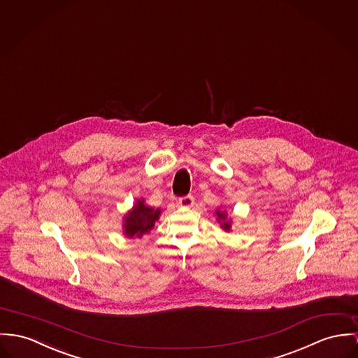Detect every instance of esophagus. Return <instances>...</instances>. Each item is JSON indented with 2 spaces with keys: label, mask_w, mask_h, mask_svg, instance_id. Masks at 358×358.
I'll list each match as a JSON object with an SVG mask.
<instances>
[{
  "label": "esophagus",
  "mask_w": 358,
  "mask_h": 358,
  "mask_svg": "<svg viewBox=\"0 0 358 358\" xmlns=\"http://www.w3.org/2000/svg\"><path fill=\"white\" fill-rule=\"evenodd\" d=\"M193 203H194V199H193L192 194H187V196L178 197V204L181 207H192Z\"/></svg>",
  "instance_id": "34e87169"
}]
</instances>
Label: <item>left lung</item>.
<instances>
[{"label": "left lung", "mask_w": 358, "mask_h": 358, "mask_svg": "<svg viewBox=\"0 0 358 358\" xmlns=\"http://www.w3.org/2000/svg\"><path fill=\"white\" fill-rule=\"evenodd\" d=\"M217 217H218V220H222L223 223H222V227L224 229V230H230V222L227 220L226 218V214L224 213H220V211H217Z\"/></svg>", "instance_id": "1"}]
</instances>
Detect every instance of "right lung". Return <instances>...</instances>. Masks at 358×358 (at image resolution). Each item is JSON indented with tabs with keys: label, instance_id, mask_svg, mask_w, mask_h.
<instances>
[{
	"label": "right lung",
	"instance_id": "add662e5",
	"mask_svg": "<svg viewBox=\"0 0 358 358\" xmlns=\"http://www.w3.org/2000/svg\"><path fill=\"white\" fill-rule=\"evenodd\" d=\"M161 210H154L144 204V200H138L134 210L125 217V234L128 237H141L148 234L159 218Z\"/></svg>",
	"mask_w": 358,
	"mask_h": 358
}]
</instances>
